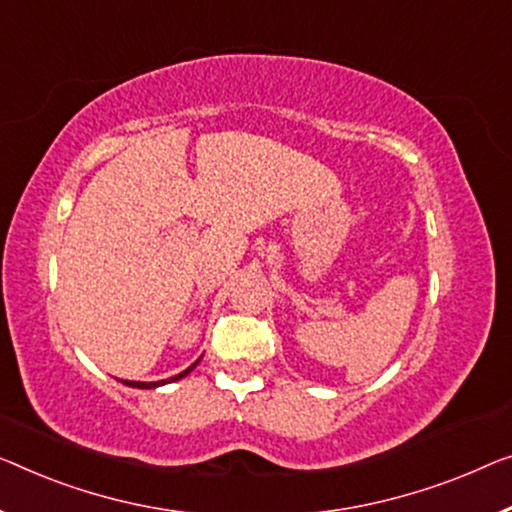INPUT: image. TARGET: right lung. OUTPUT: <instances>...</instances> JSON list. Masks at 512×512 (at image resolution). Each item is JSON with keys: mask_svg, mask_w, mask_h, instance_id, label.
Here are the masks:
<instances>
[{"mask_svg": "<svg viewBox=\"0 0 512 512\" xmlns=\"http://www.w3.org/2000/svg\"><path fill=\"white\" fill-rule=\"evenodd\" d=\"M197 363H200V361H195L193 365H190V368H186L183 372H179V375H174V377H170V379H163V381H126V379H121V381H124V384H126V386H131V388H156V386L170 384V381H177V379H181V377H186L188 372L193 370Z\"/></svg>", "mask_w": 512, "mask_h": 512, "instance_id": "add662e5", "label": "right lung"}]
</instances>
